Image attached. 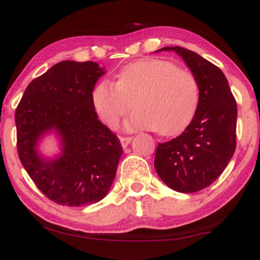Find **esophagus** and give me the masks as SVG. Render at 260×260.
<instances>
[{"label":"esophagus","mask_w":260,"mask_h":260,"mask_svg":"<svg viewBox=\"0 0 260 260\" xmlns=\"http://www.w3.org/2000/svg\"><path fill=\"white\" fill-rule=\"evenodd\" d=\"M131 141H132V138L131 137H120V143L122 147H127Z\"/></svg>","instance_id":"34e87169"}]
</instances>
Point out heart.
<instances>
[{
	"instance_id": "b5f03b06",
	"label": "heart",
	"mask_w": 260,
	"mask_h": 260,
	"mask_svg": "<svg viewBox=\"0 0 260 260\" xmlns=\"http://www.w3.org/2000/svg\"><path fill=\"white\" fill-rule=\"evenodd\" d=\"M200 102L198 79L192 72L163 58H144L124 66L117 83L102 81L92 103L100 119L115 128L132 109L129 129H152L163 136L182 132L192 122Z\"/></svg>"
}]
</instances>
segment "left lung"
<instances>
[{
  "instance_id": "8db88e82",
  "label": "left lung",
  "mask_w": 260,
  "mask_h": 260,
  "mask_svg": "<svg viewBox=\"0 0 260 260\" xmlns=\"http://www.w3.org/2000/svg\"><path fill=\"white\" fill-rule=\"evenodd\" d=\"M170 50L182 57L198 79L200 102L186 129L158 144L154 168L172 189L194 193L216 181L234 154L238 108L228 80L217 66L181 47L162 48L157 52Z\"/></svg>"
}]
</instances>
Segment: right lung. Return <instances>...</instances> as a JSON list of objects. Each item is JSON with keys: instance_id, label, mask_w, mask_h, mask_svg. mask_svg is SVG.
Returning <instances> with one entry per match:
<instances>
[{"instance_id": "add662e5", "label": "right lung", "mask_w": 260, "mask_h": 260, "mask_svg": "<svg viewBox=\"0 0 260 260\" xmlns=\"http://www.w3.org/2000/svg\"><path fill=\"white\" fill-rule=\"evenodd\" d=\"M104 73L92 61L58 62L28 84L15 110L19 158L38 189L60 205L100 202L116 175L122 146L92 103ZM49 133L60 140V152L51 159L38 150Z\"/></svg>"}]
</instances>
